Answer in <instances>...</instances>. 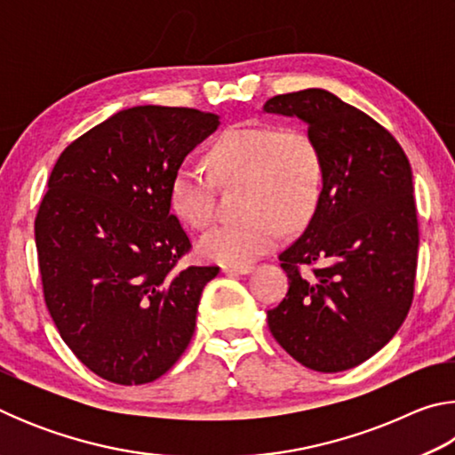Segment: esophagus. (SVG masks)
Masks as SVG:
<instances>
[{"instance_id": "34e87169", "label": "esophagus", "mask_w": 455, "mask_h": 455, "mask_svg": "<svg viewBox=\"0 0 455 455\" xmlns=\"http://www.w3.org/2000/svg\"><path fill=\"white\" fill-rule=\"evenodd\" d=\"M255 271L252 265H225L222 267V273L225 275H249Z\"/></svg>"}]
</instances>
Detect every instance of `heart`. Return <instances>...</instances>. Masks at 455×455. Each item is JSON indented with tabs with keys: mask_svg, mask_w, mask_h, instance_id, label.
I'll return each mask as SVG.
<instances>
[{
	"mask_svg": "<svg viewBox=\"0 0 455 455\" xmlns=\"http://www.w3.org/2000/svg\"><path fill=\"white\" fill-rule=\"evenodd\" d=\"M209 163L220 179L244 176L243 217L219 222L200 238L204 259L222 265L251 263L275 249L283 222L299 227L319 203L323 166L317 146L303 132L275 126H230L212 142ZM171 209L192 228L209 225L212 187L196 164L184 163L168 184Z\"/></svg>",
	"mask_w": 455,
	"mask_h": 455,
	"instance_id": "obj_1",
	"label": "heart"
}]
</instances>
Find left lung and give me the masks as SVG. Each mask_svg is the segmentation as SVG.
<instances>
[{
  "label": "left lung",
  "mask_w": 455,
  "mask_h": 455,
  "mask_svg": "<svg viewBox=\"0 0 455 455\" xmlns=\"http://www.w3.org/2000/svg\"><path fill=\"white\" fill-rule=\"evenodd\" d=\"M263 112L301 120L323 166L309 225L279 255L289 291L267 311L268 329L301 365L345 371L383 349L411 307L419 235L410 160L327 90L275 96Z\"/></svg>",
  "instance_id": "1"
}]
</instances>
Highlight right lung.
<instances>
[{
	"label": "right lung",
	"instance_id": "right-lung-1",
	"mask_svg": "<svg viewBox=\"0 0 455 455\" xmlns=\"http://www.w3.org/2000/svg\"><path fill=\"white\" fill-rule=\"evenodd\" d=\"M220 126L192 108L134 106L60 154L36 217L44 297L64 343L120 385L158 379L188 347L219 267H179L190 241L172 172Z\"/></svg>",
	"mask_w": 455,
	"mask_h": 455
}]
</instances>
